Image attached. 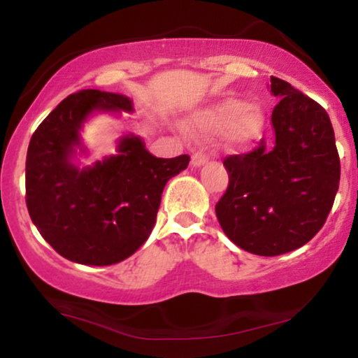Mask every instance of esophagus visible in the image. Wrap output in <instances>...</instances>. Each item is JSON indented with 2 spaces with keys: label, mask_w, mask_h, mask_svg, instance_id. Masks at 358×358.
Masks as SVG:
<instances>
[{
  "label": "esophagus",
  "mask_w": 358,
  "mask_h": 358,
  "mask_svg": "<svg viewBox=\"0 0 358 358\" xmlns=\"http://www.w3.org/2000/svg\"><path fill=\"white\" fill-rule=\"evenodd\" d=\"M207 162H208V155H205V153H193V156H192L193 166H202Z\"/></svg>",
  "instance_id": "34e87169"
}]
</instances>
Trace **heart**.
Segmentation results:
<instances>
[{
  "label": "heart",
  "instance_id": "heart-1",
  "mask_svg": "<svg viewBox=\"0 0 358 358\" xmlns=\"http://www.w3.org/2000/svg\"><path fill=\"white\" fill-rule=\"evenodd\" d=\"M264 127V110L236 97H227L199 110L188 122V129L200 138H210L225 131V139L232 146L252 145L262 136Z\"/></svg>",
  "mask_w": 358,
  "mask_h": 358
}]
</instances>
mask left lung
I'll use <instances>...</instances> for the list:
<instances>
[{"label": "left lung", "mask_w": 358, "mask_h": 358, "mask_svg": "<svg viewBox=\"0 0 358 358\" xmlns=\"http://www.w3.org/2000/svg\"><path fill=\"white\" fill-rule=\"evenodd\" d=\"M274 139L224 159L229 187L215 205L222 231L257 256L305 245L323 227L340 183L330 117L318 102L271 77Z\"/></svg>", "instance_id": "obj_1"}]
</instances>
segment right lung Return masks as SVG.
Segmentation results:
<instances>
[{"label":"right lung","mask_w":358,"mask_h":358,"mask_svg":"<svg viewBox=\"0 0 358 358\" xmlns=\"http://www.w3.org/2000/svg\"><path fill=\"white\" fill-rule=\"evenodd\" d=\"M96 110H133L122 94L85 89L71 94L36 127L27 153V207L38 232L60 256L110 266L145 244L168 180L190 156L156 158L141 138H121L117 153L79 168L72 163L82 124Z\"/></svg>","instance_id":"add662e5"}]
</instances>
